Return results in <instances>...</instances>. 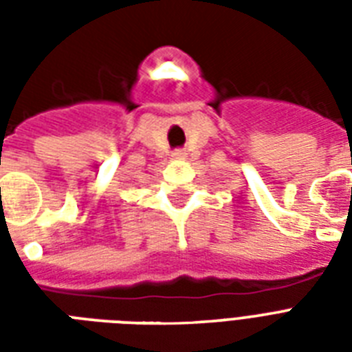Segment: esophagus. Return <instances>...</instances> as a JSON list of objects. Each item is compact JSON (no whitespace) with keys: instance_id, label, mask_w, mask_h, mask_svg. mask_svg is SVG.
<instances>
[{"instance_id":"esophagus-1","label":"esophagus","mask_w":352,"mask_h":352,"mask_svg":"<svg viewBox=\"0 0 352 352\" xmlns=\"http://www.w3.org/2000/svg\"><path fill=\"white\" fill-rule=\"evenodd\" d=\"M173 157H175V159H184V153H182V151H175Z\"/></svg>"}]
</instances>
